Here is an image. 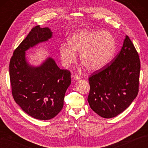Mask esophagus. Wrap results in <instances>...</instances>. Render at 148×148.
Instances as JSON below:
<instances>
[{
	"label": "esophagus",
	"instance_id": "esophagus-1",
	"mask_svg": "<svg viewBox=\"0 0 148 148\" xmlns=\"http://www.w3.org/2000/svg\"><path fill=\"white\" fill-rule=\"evenodd\" d=\"M73 77L74 78V79L76 80H79L81 79V76L79 74H75Z\"/></svg>",
	"mask_w": 148,
	"mask_h": 148
}]
</instances>
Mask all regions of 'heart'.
<instances>
[{"mask_svg": "<svg viewBox=\"0 0 148 148\" xmlns=\"http://www.w3.org/2000/svg\"><path fill=\"white\" fill-rule=\"evenodd\" d=\"M116 51L114 36L108 31L80 30L72 33L67 43L60 46V56L62 64L68 67L79 53V60L89 71H97L109 64Z\"/></svg>", "mask_w": 148, "mask_h": 148, "instance_id": "b5f03b06", "label": "heart"}]
</instances>
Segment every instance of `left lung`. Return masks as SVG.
<instances>
[{
  "label": "left lung",
  "mask_w": 148,
  "mask_h": 148,
  "mask_svg": "<svg viewBox=\"0 0 148 148\" xmlns=\"http://www.w3.org/2000/svg\"><path fill=\"white\" fill-rule=\"evenodd\" d=\"M108 65L91 75L88 102L104 118L115 117L128 108L139 92V56L126 36L120 52Z\"/></svg>",
  "instance_id": "1"
}]
</instances>
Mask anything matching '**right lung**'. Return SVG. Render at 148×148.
Returning a JSON list of instances; mask_svg holds the SVG:
<instances>
[{
    "label": "right lung",
    "instance_id": "1",
    "mask_svg": "<svg viewBox=\"0 0 148 148\" xmlns=\"http://www.w3.org/2000/svg\"><path fill=\"white\" fill-rule=\"evenodd\" d=\"M52 36L48 28L34 27L14 50L9 64L14 100L27 114L40 120L52 119L60 112L71 83V72L60 69L52 58L48 57L38 66L27 61V50Z\"/></svg>",
    "mask_w": 148,
    "mask_h": 148
}]
</instances>
